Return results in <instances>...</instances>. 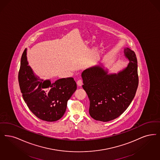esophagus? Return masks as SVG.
Here are the masks:
<instances>
[{"instance_id": "esophagus-1", "label": "esophagus", "mask_w": 160, "mask_h": 160, "mask_svg": "<svg viewBox=\"0 0 160 160\" xmlns=\"http://www.w3.org/2000/svg\"><path fill=\"white\" fill-rule=\"evenodd\" d=\"M77 84L78 86H82L83 84V80L82 79H79L78 80H77Z\"/></svg>"}]
</instances>
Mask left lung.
Listing matches in <instances>:
<instances>
[{
    "mask_svg": "<svg viewBox=\"0 0 160 160\" xmlns=\"http://www.w3.org/2000/svg\"><path fill=\"white\" fill-rule=\"evenodd\" d=\"M129 60L128 67L117 74H108L100 65L84 70L83 88L90 101V115L95 120L107 122L118 117L134 98L139 84L138 61L134 51L124 50Z\"/></svg>",
    "mask_w": 160,
    "mask_h": 160,
    "instance_id": "1",
    "label": "left lung"
}]
</instances>
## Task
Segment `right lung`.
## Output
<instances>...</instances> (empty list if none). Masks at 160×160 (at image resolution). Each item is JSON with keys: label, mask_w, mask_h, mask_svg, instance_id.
Masks as SVG:
<instances>
[{"label": "right lung", "mask_w": 160, "mask_h": 160, "mask_svg": "<svg viewBox=\"0 0 160 160\" xmlns=\"http://www.w3.org/2000/svg\"><path fill=\"white\" fill-rule=\"evenodd\" d=\"M18 82L28 108L38 118L46 122L57 121L64 115L68 99L77 89L72 77L52 83L50 80H44L35 76L28 65L27 49L21 59Z\"/></svg>", "instance_id": "obj_1"}]
</instances>
